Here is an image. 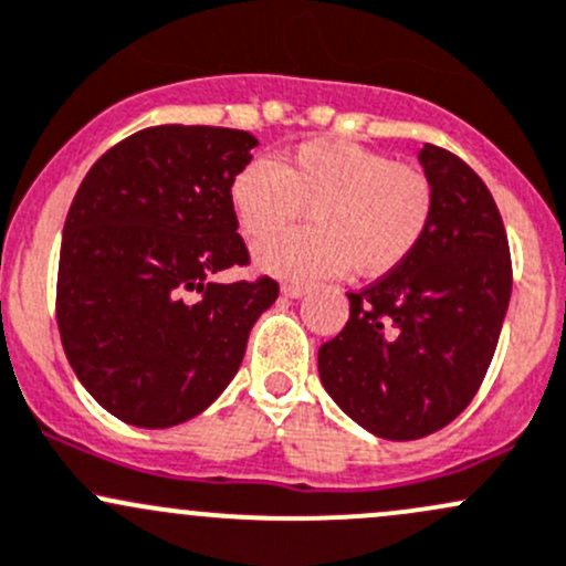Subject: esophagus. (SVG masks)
<instances>
[{
  "mask_svg": "<svg viewBox=\"0 0 566 566\" xmlns=\"http://www.w3.org/2000/svg\"><path fill=\"white\" fill-rule=\"evenodd\" d=\"M306 284H284L282 287V295L284 298H303L306 295Z\"/></svg>",
  "mask_w": 566,
  "mask_h": 566,
  "instance_id": "1",
  "label": "esophagus"
}]
</instances>
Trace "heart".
Wrapping results in <instances>:
<instances>
[{
    "mask_svg": "<svg viewBox=\"0 0 566 566\" xmlns=\"http://www.w3.org/2000/svg\"><path fill=\"white\" fill-rule=\"evenodd\" d=\"M238 228L260 241L312 213L314 228L254 249L260 271L328 279L355 265L363 276L396 271L423 241L433 187L415 165L347 140L301 143L279 163L249 159L230 181Z\"/></svg>",
    "mask_w": 566,
    "mask_h": 566,
    "instance_id": "obj_1",
    "label": "heart"
}]
</instances>
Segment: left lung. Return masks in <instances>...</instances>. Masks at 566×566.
<instances>
[{"label": "left lung", "mask_w": 566, "mask_h": 566, "mask_svg": "<svg viewBox=\"0 0 566 566\" xmlns=\"http://www.w3.org/2000/svg\"><path fill=\"white\" fill-rule=\"evenodd\" d=\"M418 159L433 187L423 241L347 295V325L317 355L338 409L390 442L423 439L469 407L513 293L507 233L483 178L431 143Z\"/></svg>", "instance_id": "left-lung-1"}]
</instances>
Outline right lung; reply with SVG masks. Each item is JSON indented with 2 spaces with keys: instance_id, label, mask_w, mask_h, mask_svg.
Returning <instances> with one entry per match:
<instances>
[{
  "instance_id": "right-lung-1",
  "label": "right lung",
  "mask_w": 566,
  "mask_h": 566,
  "mask_svg": "<svg viewBox=\"0 0 566 566\" xmlns=\"http://www.w3.org/2000/svg\"><path fill=\"white\" fill-rule=\"evenodd\" d=\"M254 146L243 129L148 127L105 151L75 192L59 333L88 396L124 423L170 428L211 407L276 301L273 279H211L249 263L230 181Z\"/></svg>"
}]
</instances>
